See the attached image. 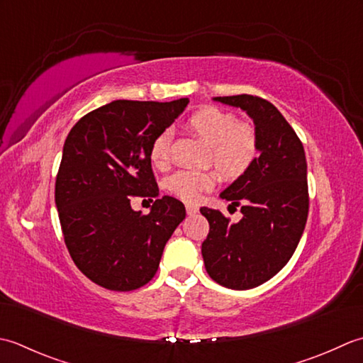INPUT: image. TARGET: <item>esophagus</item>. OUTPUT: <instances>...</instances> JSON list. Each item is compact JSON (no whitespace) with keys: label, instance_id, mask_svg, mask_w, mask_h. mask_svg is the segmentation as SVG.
<instances>
[{"label":"esophagus","instance_id":"esophagus-1","mask_svg":"<svg viewBox=\"0 0 363 363\" xmlns=\"http://www.w3.org/2000/svg\"><path fill=\"white\" fill-rule=\"evenodd\" d=\"M197 211H199V206H197V205L186 203V213L189 214V216H192V214H196Z\"/></svg>","mask_w":363,"mask_h":363}]
</instances>
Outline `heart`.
<instances>
[{
  "label": "heart",
  "instance_id": "b5f03b06",
  "mask_svg": "<svg viewBox=\"0 0 363 363\" xmlns=\"http://www.w3.org/2000/svg\"><path fill=\"white\" fill-rule=\"evenodd\" d=\"M189 128L210 144L208 161L225 177H240L252 166L258 157V136L254 127L240 123L227 111L205 106L196 111L188 121ZM174 133L164 130L153 139L150 160L157 167H166L171 158ZM216 184L211 171H179L167 177L166 188L184 202H197L202 192Z\"/></svg>",
  "mask_w": 363,
  "mask_h": 363
}]
</instances>
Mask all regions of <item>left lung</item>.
I'll list each match as a JSON object with an SVG mask.
<instances>
[{
    "instance_id": "obj_1",
    "label": "left lung",
    "mask_w": 363,
    "mask_h": 363,
    "mask_svg": "<svg viewBox=\"0 0 363 363\" xmlns=\"http://www.w3.org/2000/svg\"><path fill=\"white\" fill-rule=\"evenodd\" d=\"M213 100L246 111L255 125L260 155L220 192L230 206H241L238 223L219 210L201 208L210 224L202 257L214 282L249 290L274 277L298 247L308 214L306 152L291 125L268 100L247 94Z\"/></svg>"
}]
</instances>
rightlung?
Segmentation results:
<instances>
[{"mask_svg": "<svg viewBox=\"0 0 363 363\" xmlns=\"http://www.w3.org/2000/svg\"><path fill=\"white\" fill-rule=\"evenodd\" d=\"M188 103L111 101L81 117L65 139L56 208L72 260L94 284L131 291L157 274L186 210L171 196L158 199L150 145ZM133 196L155 198L151 213L133 211Z\"/></svg>", "mask_w": 363, "mask_h": 363, "instance_id": "obj_1", "label": "right lung"}]
</instances>
